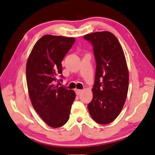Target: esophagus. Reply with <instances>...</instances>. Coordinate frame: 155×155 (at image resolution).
<instances>
[{
    "label": "esophagus",
    "mask_w": 155,
    "mask_h": 155,
    "mask_svg": "<svg viewBox=\"0 0 155 155\" xmlns=\"http://www.w3.org/2000/svg\"><path fill=\"white\" fill-rule=\"evenodd\" d=\"M82 92V90H81V89H75V93L77 94V95H79V94H81Z\"/></svg>",
    "instance_id": "1"
}]
</instances>
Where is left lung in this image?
<instances>
[{"instance_id":"1","label":"left lung","mask_w":155,"mask_h":155,"mask_svg":"<svg viewBox=\"0 0 155 155\" xmlns=\"http://www.w3.org/2000/svg\"><path fill=\"white\" fill-rule=\"evenodd\" d=\"M91 42L96 61L93 99L87 105L91 117L100 124L115 120L126 102L129 72L124 53L117 38L109 31L84 36Z\"/></svg>"}]
</instances>
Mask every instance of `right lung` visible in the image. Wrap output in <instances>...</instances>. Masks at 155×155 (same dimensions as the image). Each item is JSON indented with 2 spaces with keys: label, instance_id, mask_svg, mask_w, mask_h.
I'll list each match as a JSON object with an SVG mask.
<instances>
[{
  "label": "right lung",
  "instance_id": "right-lung-1",
  "mask_svg": "<svg viewBox=\"0 0 155 155\" xmlns=\"http://www.w3.org/2000/svg\"><path fill=\"white\" fill-rule=\"evenodd\" d=\"M74 41V38L46 35L35 44L27 61L26 81L33 107L51 127L68 122L75 98L73 90L54 84L58 78H64L61 62Z\"/></svg>",
  "mask_w": 155,
  "mask_h": 155
}]
</instances>
